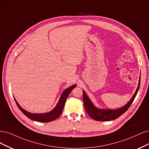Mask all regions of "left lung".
<instances>
[{"label": "left lung", "instance_id": "left-lung-1", "mask_svg": "<svg viewBox=\"0 0 149 149\" xmlns=\"http://www.w3.org/2000/svg\"><path fill=\"white\" fill-rule=\"evenodd\" d=\"M140 81L141 75L140 78H139L138 87L131 99L123 107L115 109L98 108L95 106L92 101L88 98L87 95L85 92V91L83 90V101L86 111H87L90 117L95 120H97V121H108L117 119L120 116H121L123 113H125L127 109L130 107L139 91V87H140Z\"/></svg>", "mask_w": 149, "mask_h": 149}]
</instances>
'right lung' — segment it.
I'll list each match as a JSON object with an SVG mask.
<instances>
[{"mask_svg":"<svg viewBox=\"0 0 149 149\" xmlns=\"http://www.w3.org/2000/svg\"><path fill=\"white\" fill-rule=\"evenodd\" d=\"M75 87L76 85H73L70 86V87L65 89L64 92L62 93L59 102L57 103L56 106L54 108V109H52L51 111L45 113H32L30 112H28L20 107V105L18 103L15 98H14V99H15V101L18 108L20 109V111L28 118L33 120V121H36L41 123L51 122L57 119L61 114L62 110L64 109L67 98H68L69 93L71 92V91Z\"/></svg>","mask_w":149,"mask_h":149,"instance_id":"1","label":"right lung"}]
</instances>
